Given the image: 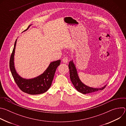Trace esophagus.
<instances>
[{"label":"esophagus","instance_id":"34e87169","mask_svg":"<svg viewBox=\"0 0 126 126\" xmlns=\"http://www.w3.org/2000/svg\"><path fill=\"white\" fill-rule=\"evenodd\" d=\"M62 61L64 63H68V58L66 57H64L63 59H62Z\"/></svg>","mask_w":126,"mask_h":126}]
</instances>
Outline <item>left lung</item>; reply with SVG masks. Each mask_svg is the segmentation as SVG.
<instances>
[{"instance_id":"1","label":"left lung","mask_w":126,"mask_h":126,"mask_svg":"<svg viewBox=\"0 0 126 126\" xmlns=\"http://www.w3.org/2000/svg\"><path fill=\"white\" fill-rule=\"evenodd\" d=\"M68 66L70 71V78L71 81L78 92L83 94H89L99 90H102L107 85L101 88H93L87 86L80 79L75 65L73 62V60L69 62Z\"/></svg>"}]
</instances>
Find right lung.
Returning <instances> with one entry per match:
<instances>
[{
    "instance_id": "obj_1",
    "label": "right lung",
    "mask_w": 126,
    "mask_h": 126,
    "mask_svg": "<svg viewBox=\"0 0 126 126\" xmlns=\"http://www.w3.org/2000/svg\"><path fill=\"white\" fill-rule=\"evenodd\" d=\"M31 25H30L24 31L27 30ZM17 40V39L15 42L9 62L10 69L15 83L21 91L28 94L38 95L45 93L51 86L56 69L60 65V60L51 62L44 72L36 77L31 79L23 78L17 73L14 66L15 50Z\"/></svg>"
}]
</instances>
